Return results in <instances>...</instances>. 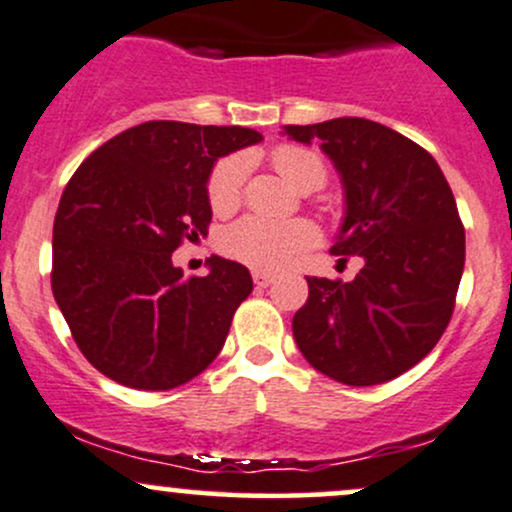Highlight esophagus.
Returning a JSON list of instances; mask_svg holds the SVG:
<instances>
[{
	"label": "esophagus",
	"mask_w": 512,
	"mask_h": 512,
	"mask_svg": "<svg viewBox=\"0 0 512 512\" xmlns=\"http://www.w3.org/2000/svg\"><path fill=\"white\" fill-rule=\"evenodd\" d=\"M273 275H270V273H258V270H256V273H254V282H256V287H261V290H266V287H270V285H273Z\"/></svg>",
	"instance_id": "esophagus-1"
}]
</instances>
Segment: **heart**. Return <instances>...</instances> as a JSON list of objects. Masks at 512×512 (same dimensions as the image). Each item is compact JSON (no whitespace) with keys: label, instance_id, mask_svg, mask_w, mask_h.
<instances>
[{"label":"heart","instance_id":"1","mask_svg":"<svg viewBox=\"0 0 512 512\" xmlns=\"http://www.w3.org/2000/svg\"><path fill=\"white\" fill-rule=\"evenodd\" d=\"M273 162L278 172L297 189L318 186L326 179V167L314 150L299 146L275 148ZM249 160L246 155H227L213 167L208 179V201L215 213H227L242 196ZM318 242V230L309 220H270L249 215L220 234V251L244 266L273 273Z\"/></svg>","mask_w":512,"mask_h":512}]
</instances>
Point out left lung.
Returning a JSON list of instances; mask_svg holds the SVG:
<instances>
[{
  "mask_svg": "<svg viewBox=\"0 0 512 512\" xmlns=\"http://www.w3.org/2000/svg\"><path fill=\"white\" fill-rule=\"evenodd\" d=\"M282 136L321 150L345 189L333 254L362 256L350 282L306 278L292 318L299 352L345 386H378L436 347L453 316L465 230L453 191L422 146L362 117L285 126Z\"/></svg>",
  "mask_w": 512,
  "mask_h": 512,
  "instance_id": "obj_1",
  "label": "left lung"
}]
</instances>
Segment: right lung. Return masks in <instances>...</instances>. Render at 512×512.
<instances>
[{"label": "right lung", "instance_id": "obj_1", "mask_svg": "<svg viewBox=\"0 0 512 512\" xmlns=\"http://www.w3.org/2000/svg\"><path fill=\"white\" fill-rule=\"evenodd\" d=\"M244 126L146 122L102 143L66 184L52 230V294L100 374L170 390L218 357L254 290L242 263L208 258L184 280L172 254L208 234L218 158L261 143Z\"/></svg>", "mask_w": 512, "mask_h": 512}]
</instances>
